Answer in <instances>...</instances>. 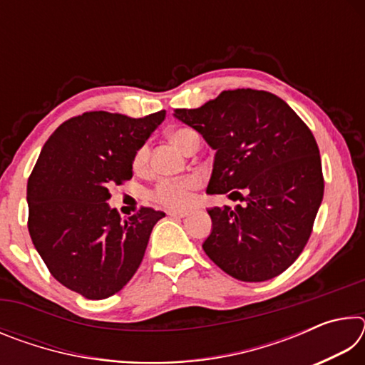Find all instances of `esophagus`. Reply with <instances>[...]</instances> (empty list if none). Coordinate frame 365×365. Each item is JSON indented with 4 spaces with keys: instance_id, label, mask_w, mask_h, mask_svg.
Wrapping results in <instances>:
<instances>
[{
    "instance_id": "esophagus-1",
    "label": "esophagus",
    "mask_w": 365,
    "mask_h": 365,
    "mask_svg": "<svg viewBox=\"0 0 365 365\" xmlns=\"http://www.w3.org/2000/svg\"><path fill=\"white\" fill-rule=\"evenodd\" d=\"M168 214L174 219H182V217H185V215H188V211H178V209H170Z\"/></svg>"
}]
</instances>
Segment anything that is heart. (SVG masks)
I'll list each match as a JSON object with an SVG mask.
<instances>
[{
	"label": "heart",
	"mask_w": 365,
	"mask_h": 365,
	"mask_svg": "<svg viewBox=\"0 0 365 365\" xmlns=\"http://www.w3.org/2000/svg\"><path fill=\"white\" fill-rule=\"evenodd\" d=\"M172 143L177 145L180 150H185L188 143L197 135L190 130V128H177L170 132ZM150 160V148L141 146L133 158V169L137 172H143L148 168ZM201 185V178L197 175H188L183 178H170V180H163L153 191L154 201L159 205L168 207H183L191 201V191L196 190Z\"/></svg>",
	"instance_id": "b5f03b06"
}]
</instances>
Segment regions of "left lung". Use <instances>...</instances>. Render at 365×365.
Wrapping results in <instances>:
<instances>
[{
    "instance_id": "1",
    "label": "left lung",
    "mask_w": 365,
    "mask_h": 365,
    "mask_svg": "<svg viewBox=\"0 0 365 365\" xmlns=\"http://www.w3.org/2000/svg\"><path fill=\"white\" fill-rule=\"evenodd\" d=\"M174 115L215 150L207 195L230 191L245 201L207 209L212 230L202 250L242 282L280 275L304 250L324 197L312 132L282 98L251 88L222 91Z\"/></svg>"
}]
</instances>
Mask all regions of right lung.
<instances>
[{
    "label": "right lung",
    "instance_id": "obj_1",
    "mask_svg": "<svg viewBox=\"0 0 365 365\" xmlns=\"http://www.w3.org/2000/svg\"><path fill=\"white\" fill-rule=\"evenodd\" d=\"M165 110L133 117L93 110L72 117L43 146L27 183L29 233L48 270L86 299L127 285L164 212L141 207L127 220L109 188L130 180L133 158Z\"/></svg>",
    "mask_w": 365,
    "mask_h": 365
}]
</instances>
